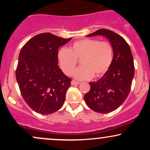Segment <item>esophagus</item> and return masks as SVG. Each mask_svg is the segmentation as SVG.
Masks as SVG:
<instances>
[{
  "mask_svg": "<svg viewBox=\"0 0 150 150\" xmlns=\"http://www.w3.org/2000/svg\"><path fill=\"white\" fill-rule=\"evenodd\" d=\"M79 84H80V82H76V81H75V80H72L71 81V85H79Z\"/></svg>",
  "mask_w": 150,
  "mask_h": 150,
  "instance_id": "34e87169",
  "label": "esophagus"
}]
</instances>
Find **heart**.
Masks as SVG:
<instances>
[{"label": "heart", "mask_w": 150, "mask_h": 150, "mask_svg": "<svg viewBox=\"0 0 150 150\" xmlns=\"http://www.w3.org/2000/svg\"><path fill=\"white\" fill-rule=\"evenodd\" d=\"M57 58L60 67L67 75H72L77 59L81 58L82 66L75 70L73 76L79 80H89L94 75L100 77L108 71L113 61V48L107 42L83 39L73 43L69 49H59Z\"/></svg>", "instance_id": "heart-1"}]
</instances>
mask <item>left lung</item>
Wrapping results in <instances>:
<instances>
[{
	"label": "left lung",
	"mask_w": 150,
	"mask_h": 150,
	"mask_svg": "<svg viewBox=\"0 0 150 150\" xmlns=\"http://www.w3.org/2000/svg\"><path fill=\"white\" fill-rule=\"evenodd\" d=\"M107 38L113 48L112 63L97 82H90V90L84 99L91 109L100 113L115 111L124 102L131 88L135 74L133 58L128 43L114 32L100 29L87 37Z\"/></svg>",
	"instance_id": "left-lung-1"
}]
</instances>
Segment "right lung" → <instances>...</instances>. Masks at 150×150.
<instances>
[{"label": "right lung", "mask_w": 150, "mask_h": 150, "mask_svg": "<svg viewBox=\"0 0 150 150\" xmlns=\"http://www.w3.org/2000/svg\"><path fill=\"white\" fill-rule=\"evenodd\" d=\"M70 40L51 33L39 34L20 51L17 82L24 100L38 113L51 114L64 104L72 80L58 67L57 53L59 47Z\"/></svg>", "instance_id": "right-lung-1"}]
</instances>
